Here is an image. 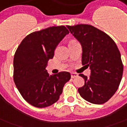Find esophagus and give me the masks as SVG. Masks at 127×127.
<instances>
[{"label": "esophagus", "instance_id": "34e87169", "mask_svg": "<svg viewBox=\"0 0 127 127\" xmlns=\"http://www.w3.org/2000/svg\"><path fill=\"white\" fill-rule=\"evenodd\" d=\"M77 77H78V74H77L75 72H71V77L72 78H75Z\"/></svg>", "mask_w": 127, "mask_h": 127}]
</instances>
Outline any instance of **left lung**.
<instances>
[{
    "label": "left lung",
    "mask_w": 127,
    "mask_h": 127,
    "mask_svg": "<svg viewBox=\"0 0 127 127\" xmlns=\"http://www.w3.org/2000/svg\"><path fill=\"white\" fill-rule=\"evenodd\" d=\"M67 28L82 45V62L89 66V77L83 74L84 85L79 88L82 98L90 103L102 104L115 94L122 79L123 65L115 43L109 35L90 25Z\"/></svg>",
    "instance_id": "left-lung-1"
}]
</instances>
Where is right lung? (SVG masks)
I'll list each match as a JSON object with an SVG mask.
<instances>
[{
    "label": "right lung",
    "mask_w": 127,
    "mask_h": 127,
    "mask_svg": "<svg viewBox=\"0 0 127 127\" xmlns=\"http://www.w3.org/2000/svg\"><path fill=\"white\" fill-rule=\"evenodd\" d=\"M69 33L65 26H53L32 32L19 45L14 57V81L29 104L44 108L57 102L70 79L68 72L50 75L45 69L55 49Z\"/></svg>",
    "instance_id": "1"
}]
</instances>
